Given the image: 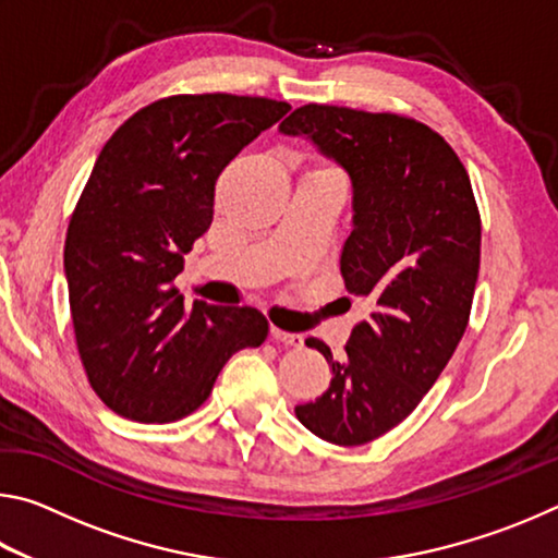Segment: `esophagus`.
I'll use <instances>...</instances> for the list:
<instances>
[{
	"label": "esophagus",
	"mask_w": 558,
	"mask_h": 558,
	"mask_svg": "<svg viewBox=\"0 0 558 558\" xmlns=\"http://www.w3.org/2000/svg\"><path fill=\"white\" fill-rule=\"evenodd\" d=\"M270 337L276 339L278 344H286V347H302V342H305V337L302 335L286 332V329H278V327H270Z\"/></svg>",
	"instance_id": "obj_1"
}]
</instances>
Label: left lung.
Here are the masks:
<instances>
[{
	"instance_id": "1",
	"label": "left lung",
	"mask_w": 558,
	"mask_h": 558,
	"mask_svg": "<svg viewBox=\"0 0 558 558\" xmlns=\"http://www.w3.org/2000/svg\"><path fill=\"white\" fill-rule=\"evenodd\" d=\"M352 179V233L342 268L362 319L332 359L319 399L298 421L335 446H364L399 426L446 369L465 335L480 272V211L465 167L436 130L396 112L302 106L280 122Z\"/></svg>"
}]
</instances>
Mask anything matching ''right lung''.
I'll use <instances>...</instances> for the list:
<instances>
[{
	"instance_id": "obj_1",
	"label": "right lung",
	"mask_w": 558,
	"mask_h": 558,
	"mask_svg": "<svg viewBox=\"0 0 558 558\" xmlns=\"http://www.w3.org/2000/svg\"><path fill=\"white\" fill-rule=\"evenodd\" d=\"M288 102L202 93L137 110L100 149L63 245L75 344L93 391L122 418L172 423L209 399L223 364L260 347L268 319L174 288L209 231L223 167Z\"/></svg>"
}]
</instances>
